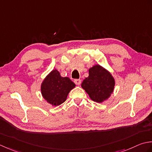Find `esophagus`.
<instances>
[{"label": "esophagus", "instance_id": "esophagus-1", "mask_svg": "<svg viewBox=\"0 0 152 152\" xmlns=\"http://www.w3.org/2000/svg\"><path fill=\"white\" fill-rule=\"evenodd\" d=\"M74 82H75V83L77 85H79L80 84V83H81V80L80 79H75Z\"/></svg>", "mask_w": 152, "mask_h": 152}]
</instances>
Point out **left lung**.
Masks as SVG:
<instances>
[{"label":"left lung","mask_w":152,"mask_h":152,"mask_svg":"<svg viewBox=\"0 0 152 152\" xmlns=\"http://www.w3.org/2000/svg\"><path fill=\"white\" fill-rule=\"evenodd\" d=\"M115 80L111 73L99 64L88 69V76L83 80L81 87L92 101L102 103L112 94Z\"/></svg>","instance_id":"8db88e82"}]
</instances>
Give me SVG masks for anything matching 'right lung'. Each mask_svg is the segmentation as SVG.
I'll list each match as a JSON object with an SVG mask.
<instances>
[{"instance_id":"right-lung-1","label":"right lung","mask_w":152,"mask_h":152,"mask_svg":"<svg viewBox=\"0 0 152 152\" xmlns=\"http://www.w3.org/2000/svg\"><path fill=\"white\" fill-rule=\"evenodd\" d=\"M75 86L69 77H61L60 72L55 69L41 83V94L47 103L52 106H58L66 100L68 94Z\"/></svg>"}]
</instances>
